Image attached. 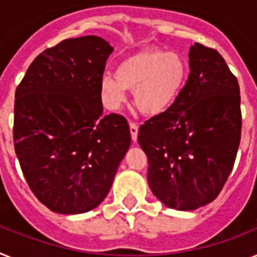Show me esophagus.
I'll return each instance as SVG.
<instances>
[{
	"mask_svg": "<svg viewBox=\"0 0 257 257\" xmlns=\"http://www.w3.org/2000/svg\"><path fill=\"white\" fill-rule=\"evenodd\" d=\"M130 133H131V139L134 142H137L138 139V124L135 122H130Z\"/></svg>",
	"mask_w": 257,
	"mask_h": 257,
	"instance_id": "obj_1",
	"label": "esophagus"
}]
</instances>
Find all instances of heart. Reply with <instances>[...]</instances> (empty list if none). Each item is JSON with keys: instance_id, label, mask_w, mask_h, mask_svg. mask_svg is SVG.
Wrapping results in <instances>:
<instances>
[{"instance_id": "b5f03b06", "label": "heart", "mask_w": 257, "mask_h": 257, "mask_svg": "<svg viewBox=\"0 0 257 257\" xmlns=\"http://www.w3.org/2000/svg\"><path fill=\"white\" fill-rule=\"evenodd\" d=\"M186 78L188 65L181 55L151 48L120 61L115 75L102 76L99 88L109 109H118L126 101V89H130L142 113L158 115L175 102Z\"/></svg>"}]
</instances>
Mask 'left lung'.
Returning a JSON list of instances; mask_svg holds the SVG:
<instances>
[{
	"instance_id": "obj_1",
	"label": "left lung",
	"mask_w": 257,
	"mask_h": 257,
	"mask_svg": "<svg viewBox=\"0 0 257 257\" xmlns=\"http://www.w3.org/2000/svg\"><path fill=\"white\" fill-rule=\"evenodd\" d=\"M189 67L175 102L138 133L150 188L176 210L198 209L217 198L234 167L241 133L239 84L223 57L194 43Z\"/></svg>"
}]
</instances>
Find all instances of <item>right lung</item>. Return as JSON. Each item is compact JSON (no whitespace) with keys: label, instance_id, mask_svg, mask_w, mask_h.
<instances>
[{"label":"right lung","instance_id":"add662e5","mask_svg":"<svg viewBox=\"0 0 257 257\" xmlns=\"http://www.w3.org/2000/svg\"><path fill=\"white\" fill-rule=\"evenodd\" d=\"M111 52L95 35L65 39L38 55L17 86V158L30 189L55 213L98 206L130 147L126 118L103 115L99 84Z\"/></svg>","mask_w":257,"mask_h":257}]
</instances>
